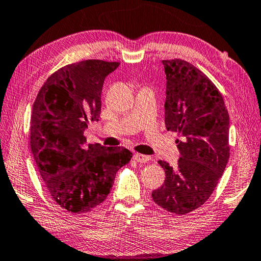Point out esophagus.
I'll return each instance as SVG.
<instances>
[{"mask_svg": "<svg viewBox=\"0 0 261 261\" xmlns=\"http://www.w3.org/2000/svg\"><path fill=\"white\" fill-rule=\"evenodd\" d=\"M134 159L137 162H148L151 160V156L149 155H144V154H140V153H136L134 155Z\"/></svg>", "mask_w": 261, "mask_h": 261, "instance_id": "esophagus-1", "label": "esophagus"}]
</instances>
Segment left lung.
I'll return each mask as SVG.
<instances>
[{
    "label": "left lung",
    "instance_id": "obj_1",
    "mask_svg": "<svg viewBox=\"0 0 261 261\" xmlns=\"http://www.w3.org/2000/svg\"><path fill=\"white\" fill-rule=\"evenodd\" d=\"M166 72L165 123L177 132V166L160 160L166 179L152 192L162 208L182 215L211 197L229 160V114L208 77L183 60L162 61Z\"/></svg>",
    "mask_w": 261,
    "mask_h": 261
}]
</instances>
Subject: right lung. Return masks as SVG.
<instances>
[{"instance_id":"obj_1","label":"right lung","mask_w":261,"mask_h":261,"mask_svg":"<svg viewBox=\"0 0 261 261\" xmlns=\"http://www.w3.org/2000/svg\"><path fill=\"white\" fill-rule=\"evenodd\" d=\"M118 65L86 60L61 68L33 103L30 144L35 163L53 199L71 213L101 204L132 158L123 147L86 145L84 137L90 122L99 121L105 79Z\"/></svg>"}]
</instances>
